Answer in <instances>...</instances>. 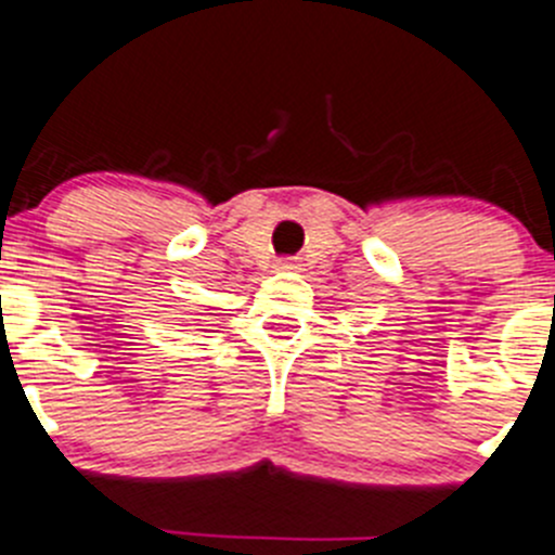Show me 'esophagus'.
<instances>
[{"label": "esophagus", "instance_id": "esophagus-1", "mask_svg": "<svg viewBox=\"0 0 555 555\" xmlns=\"http://www.w3.org/2000/svg\"><path fill=\"white\" fill-rule=\"evenodd\" d=\"M276 271H298V260H289V257H284V260L276 262Z\"/></svg>", "mask_w": 555, "mask_h": 555}]
</instances>
